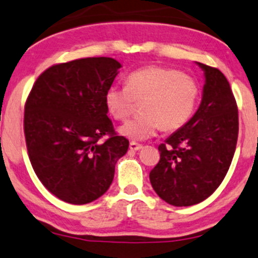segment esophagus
<instances>
[{"instance_id": "1", "label": "esophagus", "mask_w": 258, "mask_h": 258, "mask_svg": "<svg viewBox=\"0 0 258 258\" xmlns=\"http://www.w3.org/2000/svg\"><path fill=\"white\" fill-rule=\"evenodd\" d=\"M142 148H143V145H142V144H138V143H136V142H131V143H130V149H131L132 151L141 150Z\"/></svg>"}]
</instances>
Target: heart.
Masks as SVG:
<instances>
[{
  "label": "heart",
  "instance_id": "b5f03b06",
  "mask_svg": "<svg viewBox=\"0 0 258 258\" xmlns=\"http://www.w3.org/2000/svg\"><path fill=\"white\" fill-rule=\"evenodd\" d=\"M200 98V85L194 77L179 70L151 64L133 71L126 86L111 85L104 96L110 115L125 121L142 102L143 114L127 121L119 132L131 141H147L160 128L175 131L191 119Z\"/></svg>",
  "mask_w": 258,
  "mask_h": 258
}]
</instances>
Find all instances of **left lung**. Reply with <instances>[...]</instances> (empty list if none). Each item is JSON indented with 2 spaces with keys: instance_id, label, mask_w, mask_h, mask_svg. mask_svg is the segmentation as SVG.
I'll use <instances>...</instances> for the list:
<instances>
[{
  "instance_id": "1",
  "label": "left lung",
  "mask_w": 258,
  "mask_h": 258,
  "mask_svg": "<svg viewBox=\"0 0 258 258\" xmlns=\"http://www.w3.org/2000/svg\"><path fill=\"white\" fill-rule=\"evenodd\" d=\"M206 84L200 108L188 122L159 145L160 161L150 172L159 196L175 207L201 203L227 174L237 147V102L218 68L197 62Z\"/></svg>"
}]
</instances>
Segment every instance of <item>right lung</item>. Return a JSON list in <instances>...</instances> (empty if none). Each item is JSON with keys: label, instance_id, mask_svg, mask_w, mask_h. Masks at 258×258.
Returning <instances> with one entry per match:
<instances>
[{"label": "right lung", "instance_id": "1", "mask_svg": "<svg viewBox=\"0 0 258 258\" xmlns=\"http://www.w3.org/2000/svg\"><path fill=\"white\" fill-rule=\"evenodd\" d=\"M120 67L111 57L54 64L26 99L24 133L32 168L46 190L67 203L86 204L105 194L127 153L128 139L115 132L104 101Z\"/></svg>", "mask_w": 258, "mask_h": 258}]
</instances>
